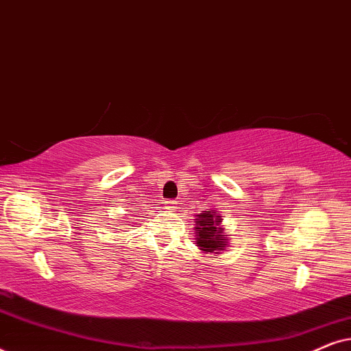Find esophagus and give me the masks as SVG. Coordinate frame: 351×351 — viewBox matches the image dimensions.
<instances>
[{
  "label": "esophagus",
  "mask_w": 351,
  "mask_h": 351,
  "mask_svg": "<svg viewBox=\"0 0 351 351\" xmlns=\"http://www.w3.org/2000/svg\"><path fill=\"white\" fill-rule=\"evenodd\" d=\"M166 208L167 209H174L176 208V201H167V203H166Z\"/></svg>",
  "instance_id": "1"
}]
</instances>
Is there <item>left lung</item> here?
Returning <instances> with one entry per match:
<instances>
[{
  "instance_id": "left-lung-1",
  "label": "left lung",
  "mask_w": 351,
  "mask_h": 351,
  "mask_svg": "<svg viewBox=\"0 0 351 351\" xmlns=\"http://www.w3.org/2000/svg\"><path fill=\"white\" fill-rule=\"evenodd\" d=\"M220 215L210 209L203 210L196 219V246L206 254H219L227 247V234L223 233V228H220Z\"/></svg>"
}]
</instances>
